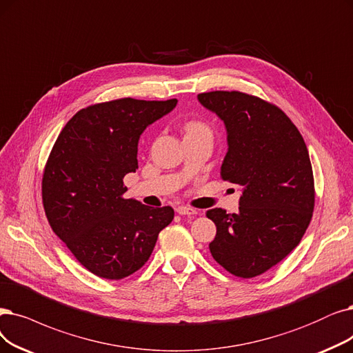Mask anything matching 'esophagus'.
<instances>
[{
	"instance_id": "obj_1",
	"label": "esophagus",
	"mask_w": 353,
	"mask_h": 353,
	"mask_svg": "<svg viewBox=\"0 0 353 353\" xmlns=\"http://www.w3.org/2000/svg\"><path fill=\"white\" fill-rule=\"evenodd\" d=\"M176 213L181 216H194V214H196V210H194L191 207H185V205H178Z\"/></svg>"
}]
</instances>
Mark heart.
I'll list each match as a JSON object with an SVG mask.
<instances>
[{"label": "heart", "mask_w": 353, "mask_h": 353, "mask_svg": "<svg viewBox=\"0 0 353 353\" xmlns=\"http://www.w3.org/2000/svg\"><path fill=\"white\" fill-rule=\"evenodd\" d=\"M185 132L187 134H196V133H208V128L205 124L200 123V121H190L185 124Z\"/></svg>", "instance_id": "1"}]
</instances>
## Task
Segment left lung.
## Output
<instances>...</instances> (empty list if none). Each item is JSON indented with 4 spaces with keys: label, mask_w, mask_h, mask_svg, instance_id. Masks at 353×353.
<instances>
[{
    "label": "left lung",
    "mask_w": 353,
    "mask_h": 353,
    "mask_svg": "<svg viewBox=\"0 0 353 353\" xmlns=\"http://www.w3.org/2000/svg\"><path fill=\"white\" fill-rule=\"evenodd\" d=\"M224 123L228 153L220 175L242 185L239 211H207L217 233L210 252L225 271L258 276L304 236L314 210V179L304 139L283 110L239 91L199 94Z\"/></svg>",
    "instance_id": "8db88e82"
}]
</instances>
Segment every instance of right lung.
Returning a JSON list of instances; mask_svg holds the SVG:
<instances>
[{
    "mask_svg": "<svg viewBox=\"0 0 353 353\" xmlns=\"http://www.w3.org/2000/svg\"><path fill=\"white\" fill-rule=\"evenodd\" d=\"M176 103L121 98L90 105L56 139L41 181L45 213L56 236L97 276L121 279L140 270L174 220L172 207L124 199L123 178L139 168L140 134Z\"/></svg>",
    "mask_w": 353,
    "mask_h": 353,
    "instance_id": "right-lung-1",
    "label": "right lung"
}]
</instances>
